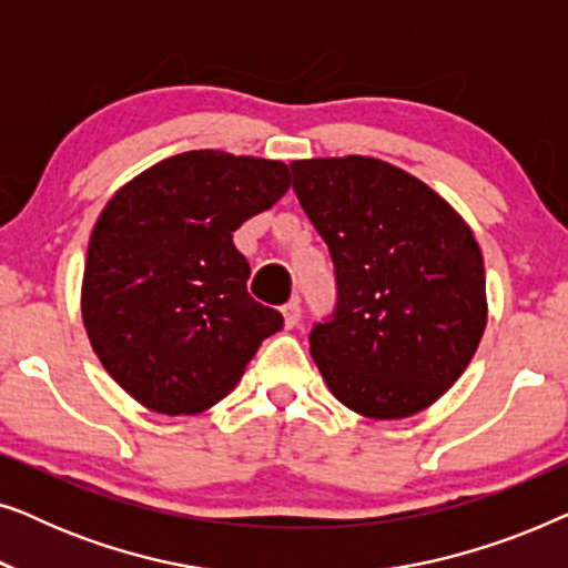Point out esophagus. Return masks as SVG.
<instances>
[{"instance_id": "1", "label": "esophagus", "mask_w": 568, "mask_h": 568, "mask_svg": "<svg viewBox=\"0 0 568 568\" xmlns=\"http://www.w3.org/2000/svg\"><path fill=\"white\" fill-rule=\"evenodd\" d=\"M282 315H284V328H294V325H297V323H300V317H302L300 300L286 302V305L282 307Z\"/></svg>"}]
</instances>
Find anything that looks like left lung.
I'll return each mask as SVG.
<instances>
[{"instance_id": "left-lung-1", "label": "left lung", "mask_w": 568, "mask_h": 568, "mask_svg": "<svg viewBox=\"0 0 568 568\" xmlns=\"http://www.w3.org/2000/svg\"><path fill=\"white\" fill-rule=\"evenodd\" d=\"M294 193L328 245L338 302L310 333L328 390L359 416L429 408L484 338V255L460 214L377 158L294 160Z\"/></svg>"}]
</instances>
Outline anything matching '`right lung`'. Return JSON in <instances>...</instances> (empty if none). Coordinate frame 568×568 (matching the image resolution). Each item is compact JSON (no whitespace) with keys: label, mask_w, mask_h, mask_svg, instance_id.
<instances>
[{"label":"right lung","mask_w":568,"mask_h":568,"mask_svg":"<svg viewBox=\"0 0 568 568\" xmlns=\"http://www.w3.org/2000/svg\"><path fill=\"white\" fill-rule=\"evenodd\" d=\"M290 185L282 160L193 150L131 178L100 212L82 323L108 375L144 408H212L282 331V313L247 294L251 263L232 232Z\"/></svg>","instance_id":"add662e5"}]
</instances>
